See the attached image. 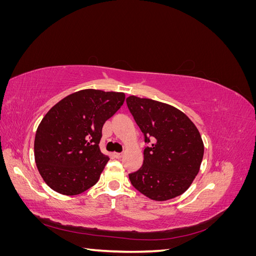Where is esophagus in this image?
Wrapping results in <instances>:
<instances>
[{
    "label": "esophagus",
    "mask_w": 256,
    "mask_h": 256,
    "mask_svg": "<svg viewBox=\"0 0 256 256\" xmlns=\"http://www.w3.org/2000/svg\"><path fill=\"white\" fill-rule=\"evenodd\" d=\"M114 157L118 159H120L122 157V152H114Z\"/></svg>",
    "instance_id": "1"
}]
</instances>
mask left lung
Listing matches in <instances>:
<instances>
[{
	"mask_svg": "<svg viewBox=\"0 0 256 256\" xmlns=\"http://www.w3.org/2000/svg\"><path fill=\"white\" fill-rule=\"evenodd\" d=\"M128 109L145 138L143 166L129 174L134 187L150 200H168L187 191L200 171L204 143L191 120L175 106L129 96Z\"/></svg>",
	"mask_w": 256,
	"mask_h": 256,
	"instance_id": "left-lung-1",
	"label": "left lung"
}]
</instances>
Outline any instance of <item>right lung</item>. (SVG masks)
Returning <instances> with one entry per match:
<instances>
[{
  "instance_id": "right-lung-1",
  "label": "right lung",
  "mask_w": 256,
  "mask_h": 256,
  "mask_svg": "<svg viewBox=\"0 0 256 256\" xmlns=\"http://www.w3.org/2000/svg\"><path fill=\"white\" fill-rule=\"evenodd\" d=\"M125 102V94L82 90L53 106L37 128L34 156L49 187L76 196L94 186L109 161L99 148L106 120Z\"/></svg>"
}]
</instances>
